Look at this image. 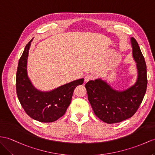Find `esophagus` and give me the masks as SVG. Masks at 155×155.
I'll return each mask as SVG.
<instances>
[{
	"label": "esophagus",
	"instance_id": "obj_1",
	"mask_svg": "<svg viewBox=\"0 0 155 155\" xmlns=\"http://www.w3.org/2000/svg\"><path fill=\"white\" fill-rule=\"evenodd\" d=\"M92 77L91 76V75H86V76L84 77V83L88 82L90 80H92Z\"/></svg>",
	"mask_w": 155,
	"mask_h": 155
}]
</instances>
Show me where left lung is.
Returning a JSON list of instances; mask_svg holds the SVG:
<instances>
[{
  "mask_svg": "<svg viewBox=\"0 0 155 155\" xmlns=\"http://www.w3.org/2000/svg\"><path fill=\"white\" fill-rule=\"evenodd\" d=\"M130 42L137 72L136 81L133 85L125 90H118L100 78L90 81L85 85L95 114L107 124L120 122L132 117L146 92L147 78L145 59L136 39L131 37Z\"/></svg>",
  "mask_w": 155,
  "mask_h": 155,
  "instance_id": "1",
  "label": "left lung"
}]
</instances>
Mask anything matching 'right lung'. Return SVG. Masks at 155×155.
I'll use <instances>...</instances> for the list:
<instances>
[{
  "label": "right lung",
  "mask_w": 155,
  "mask_h": 155,
  "mask_svg": "<svg viewBox=\"0 0 155 155\" xmlns=\"http://www.w3.org/2000/svg\"><path fill=\"white\" fill-rule=\"evenodd\" d=\"M33 39L26 45L19 59L16 74V92L18 100L25 113L34 120L41 122L57 120L65 113L74 88L84 82L77 79L50 91L35 88L27 73V59Z\"/></svg>",
  "instance_id": "add662e5"
}]
</instances>
